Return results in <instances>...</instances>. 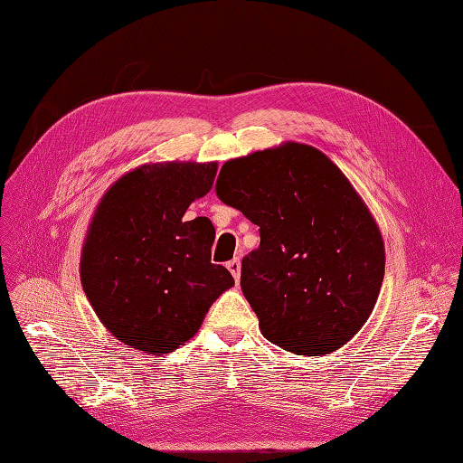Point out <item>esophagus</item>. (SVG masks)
I'll list each match as a JSON object with an SVG mask.
<instances>
[{
	"label": "esophagus",
	"mask_w": 463,
	"mask_h": 463,
	"mask_svg": "<svg viewBox=\"0 0 463 463\" xmlns=\"http://www.w3.org/2000/svg\"><path fill=\"white\" fill-rule=\"evenodd\" d=\"M228 270L235 278V282H240V276H241V262H240V259H232L228 262Z\"/></svg>",
	"instance_id": "esophagus-1"
}]
</instances>
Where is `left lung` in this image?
Here are the masks:
<instances>
[{
	"mask_svg": "<svg viewBox=\"0 0 463 463\" xmlns=\"http://www.w3.org/2000/svg\"><path fill=\"white\" fill-rule=\"evenodd\" d=\"M216 194L259 226L241 289L264 338L298 355L352 340L381 291L384 243L340 167L309 145L284 143L228 160Z\"/></svg>",
	"mask_w": 463,
	"mask_h": 463,
	"instance_id": "left-lung-1",
	"label": "left lung"
}]
</instances>
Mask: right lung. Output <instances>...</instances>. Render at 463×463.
I'll return each mask as SVG.
<instances>
[{
  "label": "right lung",
  "mask_w": 463,
  "mask_h": 463,
  "mask_svg": "<svg viewBox=\"0 0 463 463\" xmlns=\"http://www.w3.org/2000/svg\"><path fill=\"white\" fill-rule=\"evenodd\" d=\"M216 162H160L125 174L98 204L80 282L102 325L125 345L164 355L199 332L233 278L210 262L214 226L185 220L213 189Z\"/></svg>",
  "instance_id": "add662e5"
}]
</instances>
